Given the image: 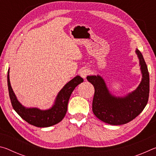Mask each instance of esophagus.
Segmentation results:
<instances>
[{"instance_id":"esophagus-1","label":"esophagus","mask_w":156,"mask_h":156,"mask_svg":"<svg viewBox=\"0 0 156 156\" xmlns=\"http://www.w3.org/2000/svg\"><path fill=\"white\" fill-rule=\"evenodd\" d=\"M89 73H90V72H89V70L88 69H83L80 71V75L82 78L85 79L87 78V76Z\"/></svg>"}]
</instances>
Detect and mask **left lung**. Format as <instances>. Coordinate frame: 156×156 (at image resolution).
<instances>
[{"mask_svg": "<svg viewBox=\"0 0 156 156\" xmlns=\"http://www.w3.org/2000/svg\"><path fill=\"white\" fill-rule=\"evenodd\" d=\"M136 53L140 61L142 80L136 90L125 96H113L99 75L87 77L95 89L92 110L102 122L112 125H124L136 118L146 107L149 95V74L141 52L137 49Z\"/></svg>", "mask_w": 156, "mask_h": 156, "instance_id": "1", "label": "left lung"}]
</instances>
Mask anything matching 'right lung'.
I'll list each match as a JSON object with an SVG mask.
<instances>
[{"mask_svg": "<svg viewBox=\"0 0 156 156\" xmlns=\"http://www.w3.org/2000/svg\"><path fill=\"white\" fill-rule=\"evenodd\" d=\"M83 82L80 76H76L59 91L53 106L49 109L41 110L38 108H26L23 106L14 94L9 81V69L7 72V85L12 105L23 120L37 127H48L60 122L66 114L71 94L76 87Z\"/></svg>", "mask_w": 156, "mask_h": 156, "instance_id": "obj_1", "label": "right lung"}]
</instances>
